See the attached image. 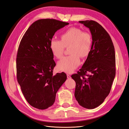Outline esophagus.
Returning <instances> with one entry per match:
<instances>
[{"instance_id": "esophagus-1", "label": "esophagus", "mask_w": 129, "mask_h": 129, "mask_svg": "<svg viewBox=\"0 0 129 129\" xmlns=\"http://www.w3.org/2000/svg\"><path fill=\"white\" fill-rule=\"evenodd\" d=\"M67 78L68 79H71V76H70L69 75H67Z\"/></svg>"}]
</instances>
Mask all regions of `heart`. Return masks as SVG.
Returning a JSON list of instances; mask_svg holds the SVG:
<instances>
[{
	"label": "heart",
	"instance_id": "b5f03b06",
	"mask_svg": "<svg viewBox=\"0 0 129 129\" xmlns=\"http://www.w3.org/2000/svg\"><path fill=\"white\" fill-rule=\"evenodd\" d=\"M92 37L90 33L77 27L66 30L61 36V40L53 38L50 41L49 48L54 56L61 57L66 48L71 55L62 57L58 62V70L67 73L74 72L80 64V57H87L91 50Z\"/></svg>",
	"mask_w": 129,
	"mask_h": 129
}]
</instances>
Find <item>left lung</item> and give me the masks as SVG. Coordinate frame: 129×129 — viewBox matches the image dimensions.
I'll return each mask as SVG.
<instances>
[{
  "label": "left lung",
  "instance_id": "8db88e82",
  "mask_svg": "<svg viewBox=\"0 0 129 129\" xmlns=\"http://www.w3.org/2000/svg\"><path fill=\"white\" fill-rule=\"evenodd\" d=\"M79 22L89 29L92 42L82 67L71 77L76 82L74 95L77 102L92 109L102 104L110 93L116 75L115 48L110 36L98 22Z\"/></svg>",
  "mask_w": 129,
  "mask_h": 129
}]
</instances>
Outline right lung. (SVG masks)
Here are the masks:
<instances>
[{
    "label": "right lung",
    "instance_id": "obj_1",
    "mask_svg": "<svg viewBox=\"0 0 129 129\" xmlns=\"http://www.w3.org/2000/svg\"><path fill=\"white\" fill-rule=\"evenodd\" d=\"M68 22L40 19L26 30L19 45L16 60L17 76L25 98L34 108L51 107L56 92L67 79L62 72L53 75L56 63L49 42L56 31Z\"/></svg>",
    "mask_w": 129,
    "mask_h": 129
}]
</instances>
